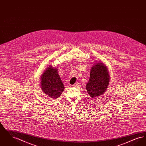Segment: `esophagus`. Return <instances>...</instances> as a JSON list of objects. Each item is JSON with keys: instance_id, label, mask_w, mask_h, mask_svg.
Instances as JSON below:
<instances>
[{"instance_id": "esophagus-1", "label": "esophagus", "mask_w": 146, "mask_h": 146, "mask_svg": "<svg viewBox=\"0 0 146 146\" xmlns=\"http://www.w3.org/2000/svg\"><path fill=\"white\" fill-rule=\"evenodd\" d=\"M79 85V84L76 83L75 84H74L73 85H72V86H73V87H76V86H78Z\"/></svg>"}]
</instances>
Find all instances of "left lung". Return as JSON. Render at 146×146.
Here are the masks:
<instances>
[{"label":"left lung","mask_w":146,"mask_h":146,"mask_svg":"<svg viewBox=\"0 0 146 146\" xmlns=\"http://www.w3.org/2000/svg\"><path fill=\"white\" fill-rule=\"evenodd\" d=\"M110 78L108 70L104 63L99 62L92 66L89 80L86 85L91 97H98L104 94L109 85Z\"/></svg>","instance_id":"1"}]
</instances>
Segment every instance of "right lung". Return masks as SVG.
I'll return each instance as SVG.
<instances>
[{
  "label": "right lung",
  "mask_w": 146,
  "mask_h": 146,
  "mask_svg": "<svg viewBox=\"0 0 146 146\" xmlns=\"http://www.w3.org/2000/svg\"><path fill=\"white\" fill-rule=\"evenodd\" d=\"M40 79L41 89L46 95L54 99L61 96L64 87L57 68L52 66H49L44 72Z\"/></svg>",
  "instance_id": "add662e5"
}]
</instances>
